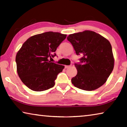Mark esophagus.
I'll return each instance as SVG.
<instances>
[{
    "label": "esophagus",
    "instance_id": "esophagus-1",
    "mask_svg": "<svg viewBox=\"0 0 127 127\" xmlns=\"http://www.w3.org/2000/svg\"><path fill=\"white\" fill-rule=\"evenodd\" d=\"M70 65H65V68H68L70 67Z\"/></svg>",
    "mask_w": 127,
    "mask_h": 127
}]
</instances>
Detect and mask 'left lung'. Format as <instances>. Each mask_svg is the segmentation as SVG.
Instances as JSON below:
<instances>
[{
  "mask_svg": "<svg viewBox=\"0 0 127 127\" xmlns=\"http://www.w3.org/2000/svg\"><path fill=\"white\" fill-rule=\"evenodd\" d=\"M67 40L77 55H81L82 64L75 63L77 74L72 84L86 91L96 90L106 82L112 72L114 58L110 42L95 32L86 30L70 34Z\"/></svg>",
  "mask_w": 127,
  "mask_h": 127,
  "instance_id": "obj_1",
  "label": "left lung"
}]
</instances>
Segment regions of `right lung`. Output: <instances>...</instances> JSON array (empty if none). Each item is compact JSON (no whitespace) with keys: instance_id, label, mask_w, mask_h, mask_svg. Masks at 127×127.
Listing matches in <instances>:
<instances>
[{"instance_id":"obj_1","label":"right lung","mask_w":127,"mask_h":127,"mask_svg":"<svg viewBox=\"0 0 127 127\" xmlns=\"http://www.w3.org/2000/svg\"><path fill=\"white\" fill-rule=\"evenodd\" d=\"M65 34L46 32L33 35L23 43L17 53V71L22 82L30 89L42 91L54 87L58 74L64 66L51 62L57 48Z\"/></svg>"}]
</instances>
